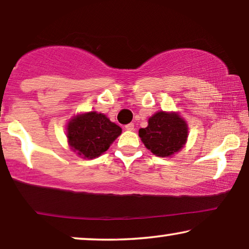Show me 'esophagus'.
Returning a JSON list of instances; mask_svg holds the SVG:
<instances>
[{
    "label": "esophagus",
    "instance_id": "34e87169",
    "mask_svg": "<svg viewBox=\"0 0 249 249\" xmlns=\"http://www.w3.org/2000/svg\"><path fill=\"white\" fill-rule=\"evenodd\" d=\"M124 128H125V130H134L135 129V125H134V124H125L124 125Z\"/></svg>",
    "mask_w": 249,
    "mask_h": 249
}]
</instances>
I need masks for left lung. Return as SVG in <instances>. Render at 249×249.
Here are the masks:
<instances>
[{"instance_id":"1","label":"left lung","mask_w":249,"mask_h":249,"mask_svg":"<svg viewBox=\"0 0 249 249\" xmlns=\"http://www.w3.org/2000/svg\"><path fill=\"white\" fill-rule=\"evenodd\" d=\"M188 136L186 122L176 113L158 112L149 118L148 125L139 129V137L153 154L170 156L183 147Z\"/></svg>"}]
</instances>
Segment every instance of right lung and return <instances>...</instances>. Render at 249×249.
<instances>
[{
	"instance_id": "add662e5",
	"label": "right lung",
	"mask_w": 249,
	"mask_h": 249,
	"mask_svg": "<svg viewBox=\"0 0 249 249\" xmlns=\"http://www.w3.org/2000/svg\"><path fill=\"white\" fill-rule=\"evenodd\" d=\"M121 128L102 113L89 112L78 115L68 124V141L71 148L85 159H94L107 151Z\"/></svg>"
}]
</instances>
